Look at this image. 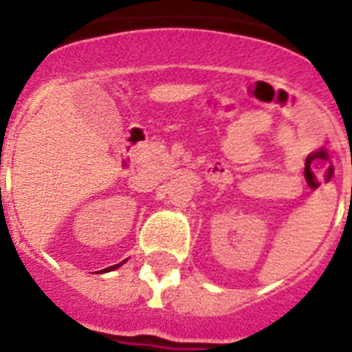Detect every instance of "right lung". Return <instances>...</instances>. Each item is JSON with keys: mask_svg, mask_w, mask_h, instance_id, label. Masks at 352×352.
Wrapping results in <instances>:
<instances>
[{"mask_svg": "<svg viewBox=\"0 0 352 352\" xmlns=\"http://www.w3.org/2000/svg\"><path fill=\"white\" fill-rule=\"evenodd\" d=\"M122 263H118V265H113V267H109V268H104V270H102V272H109V270H115V268H118L120 267Z\"/></svg>", "mask_w": 352, "mask_h": 352, "instance_id": "1", "label": "right lung"}]
</instances>
